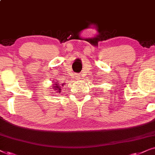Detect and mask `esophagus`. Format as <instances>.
Wrapping results in <instances>:
<instances>
[{
  "label": "esophagus",
  "instance_id": "34e87169",
  "mask_svg": "<svg viewBox=\"0 0 155 155\" xmlns=\"http://www.w3.org/2000/svg\"><path fill=\"white\" fill-rule=\"evenodd\" d=\"M76 77H77V79H81L82 78H81V76H80V75H79V76H76Z\"/></svg>",
  "mask_w": 155,
  "mask_h": 155
}]
</instances>
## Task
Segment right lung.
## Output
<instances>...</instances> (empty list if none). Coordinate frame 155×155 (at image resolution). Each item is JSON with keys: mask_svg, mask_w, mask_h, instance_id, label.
Here are the masks:
<instances>
[{"mask_svg": "<svg viewBox=\"0 0 155 155\" xmlns=\"http://www.w3.org/2000/svg\"><path fill=\"white\" fill-rule=\"evenodd\" d=\"M53 85H54V86L52 88H54L55 91H57V92H59V93L61 92L60 90H61V87L59 85V84H57V82H56V83H54V84H53Z\"/></svg>", "mask_w": 155, "mask_h": 155, "instance_id": "add662e5", "label": "right lung"}]
</instances>
